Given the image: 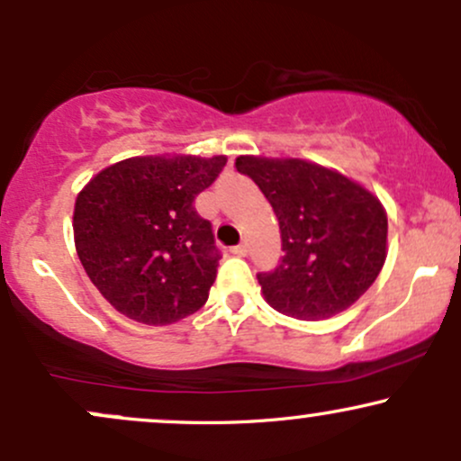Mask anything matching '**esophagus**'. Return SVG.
<instances>
[{
    "instance_id": "obj_1",
    "label": "esophagus",
    "mask_w": 461,
    "mask_h": 461,
    "mask_svg": "<svg viewBox=\"0 0 461 461\" xmlns=\"http://www.w3.org/2000/svg\"><path fill=\"white\" fill-rule=\"evenodd\" d=\"M231 253H234V256H240V258H245L247 253H249V245H245V242H242V245H238V247H231Z\"/></svg>"
}]
</instances>
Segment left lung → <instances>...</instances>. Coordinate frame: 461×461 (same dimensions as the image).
Listing matches in <instances>:
<instances>
[{
	"mask_svg": "<svg viewBox=\"0 0 461 461\" xmlns=\"http://www.w3.org/2000/svg\"><path fill=\"white\" fill-rule=\"evenodd\" d=\"M271 203L282 260L258 273L271 308L301 321L330 319L373 285L385 262L388 219L368 190L305 160L236 158Z\"/></svg>",
	"mask_w": 461,
	"mask_h": 461,
	"instance_id": "left-lung-1",
	"label": "left lung"
}]
</instances>
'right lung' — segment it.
Here are the masks:
<instances>
[{"mask_svg": "<svg viewBox=\"0 0 461 461\" xmlns=\"http://www.w3.org/2000/svg\"><path fill=\"white\" fill-rule=\"evenodd\" d=\"M227 158H130L77 194L73 234L79 262L121 314L168 325L208 301L221 251L194 199Z\"/></svg>", "mask_w": 461, "mask_h": 461, "instance_id": "add662e5", "label": "right lung"}]
</instances>
